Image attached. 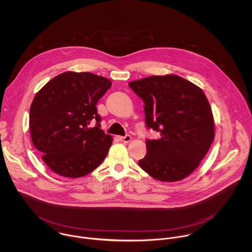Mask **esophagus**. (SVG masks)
<instances>
[{"mask_svg":"<svg viewBox=\"0 0 252 252\" xmlns=\"http://www.w3.org/2000/svg\"><path fill=\"white\" fill-rule=\"evenodd\" d=\"M119 140H120L121 142H123V143H129V142H131L132 137H131L130 135H127V136H125V137H119Z\"/></svg>","mask_w":252,"mask_h":252,"instance_id":"1","label":"esophagus"}]
</instances>
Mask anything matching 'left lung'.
<instances>
[{
  "label": "left lung",
  "mask_w": 252,
  "mask_h": 252,
  "mask_svg": "<svg viewBox=\"0 0 252 252\" xmlns=\"http://www.w3.org/2000/svg\"><path fill=\"white\" fill-rule=\"evenodd\" d=\"M143 99L145 123L159 133L146 141L140 167L155 180L175 182L200 165L215 140V119L203 90L177 74L151 75L129 83Z\"/></svg>",
  "instance_id": "obj_1"
}]
</instances>
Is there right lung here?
Returning a JSON list of instances; mask_svg holds the SVG:
<instances>
[{"label":"right lung","mask_w":252,"mask_h":252,"mask_svg":"<svg viewBox=\"0 0 252 252\" xmlns=\"http://www.w3.org/2000/svg\"><path fill=\"white\" fill-rule=\"evenodd\" d=\"M110 86L104 76L70 71L50 79L35 95L31 139L42 161L57 175L80 178L105 160L112 137L100 129L96 105Z\"/></svg>","instance_id":"add662e5"}]
</instances>
